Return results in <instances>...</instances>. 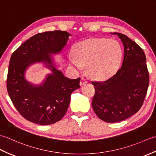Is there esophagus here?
Segmentation results:
<instances>
[{
  "label": "esophagus",
  "mask_w": 156,
  "mask_h": 156,
  "mask_svg": "<svg viewBox=\"0 0 156 156\" xmlns=\"http://www.w3.org/2000/svg\"><path fill=\"white\" fill-rule=\"evenodd\" d=\"M87 82H88V81H87V79L84 78H81V80H80V86H82V85H84L85 84H87Z\"/></svg>",
  "instance_id": "1"
}]
</instances>
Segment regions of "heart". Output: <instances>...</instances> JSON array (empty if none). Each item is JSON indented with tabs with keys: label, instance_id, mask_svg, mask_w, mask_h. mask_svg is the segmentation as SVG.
Masks as SVG:
<instances>
[{
	"label": "heart",
	"instance_id": "1",
	"mask_svg": "<svg viewBox=\"0 0 156 156\" xmlns=\"http://www.w3.org/2000/svg\"><path fill=\"white\" fill-rule=\"evenodd\" d=\"M76 57H71V64L78 69L82 66L95 79L111 76L121 62L122 49L119 42L105 38H93L82 41L76 46Z\"/></svg>",
	"mask_w": 156,
	"mask_h": 156
}]
</instances>
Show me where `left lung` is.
<instances>
[{"instance_id":"8db88e82","label":"left lung","mask_w":156,"mask_h":156,"mask_svg":"<svg viewBox=\"0 0 156 156\" xmlns=\"http://www.w3.org/2000/svg\"><path fill=\"white\" fill-rule=\"evenodd\" d=\"M113 34L118 35L124 46L122 66L108 80L92 82L95 88L92 108L98 117L107 122L123 121L138 112L150 81L143 49L127 35Z\"/></svg>"}]
</instances>
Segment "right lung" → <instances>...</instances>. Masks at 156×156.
<instances>
[{
  "label": "right lung",
  "mask_w": 156,
  "mask_h": 156,
  "mask_svg": "<svg viewBox=\"0 0 156 156\" xmlns=\"http://www.w3.org/2000/svg\"><path fill=\"white\" fill-rule=\"evenodd\" d=\"M66 31L37 34L16 49L10 59L6 79L8 94L16 110L27 121L41 125L60 121L67 111L71 94L80 88V78L69 79L56 69L51 54H58L66 46ZM43 62L52 71L44 82L35 86L26 80L29 65Z\"/></svg>",
  "instance_id": "obj_1"
}]
</instances>
